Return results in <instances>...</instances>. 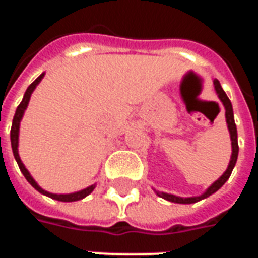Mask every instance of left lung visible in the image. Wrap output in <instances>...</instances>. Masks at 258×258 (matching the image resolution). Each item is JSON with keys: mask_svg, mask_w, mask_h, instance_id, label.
<instances>
[{"mask_svg": "<svg viewBox=\"0 0 258 258\" xmlns=\"http://www.w3.org/2000/svg\"><path fill=\"white\" fill-rule=\"evenodd\" d=\"M213 84H214V90H216L217 95L220 98V101L222 102V105L225 107V118H227V125H228V131H229V135H231V145H232V155H231V160H229V164H228L227 170L224 171L220 178L214 181L213 184L207 188V189L203 192L199 196H192V198H181V196H175V195L171 194H166V192H159V190L155 189L157 196H160L163 199L168 200V202H173V203H181V205H190V203H196L202 199H206L209 198L210 195H213L214 192L221 188L222 185L225 184L229 178V175L232 173L233 167L236 164V160H238V152H239V146H238V133H236V124H235V120H233V109H232V103L229 101V98L225 94V91L222 90L221 84L218 80H213Z\"/></svg>", "mask_w": 258, "mask_h": 258, "instance_id": "left-lung-1", "label": "left lung"}]
</instances>
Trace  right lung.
<instances>
[{
  "instance_id": "obj_1",
  "label": "right lung",
  "mask_w": 258,
  "mask_h": 258,
  "mask_svg": "<svg viewBox=\"0 0 258 258\" xmlns=\"http://www.w3.org/2000/svg\"><path fill=\"white\" fill-rule=\"evenodd\" d=\"M44 74H40L38 77H37L30 85H29V88L26 90L25 95H23V99L20 102V105L16 109V112H15L14 120H12V128H11V145H12V152H14V156L15 160L18 163V166H19L20 171L22 174L25 175V178L29 181V184L37 189L40 194L45 195V196H49L51 199L59 200V202H76V200H81L84 199L85 196H88V195L92 192V190L95 189V184L91 185L88 188H85V189H81L79 192H74V194H66V195H58V194H51V192H48V190H44L40 186V185L37 184L34 178L31 177L30 173H29V170L25 167V164L22 163L19 156V151H18V146H19V128H20V121H22V117H23V114H25V110L27 109V105H29V101H30V96L33 94V91L36 90V87L40 84V81L44 79Z\"/></svg>"
}]
</instances>
